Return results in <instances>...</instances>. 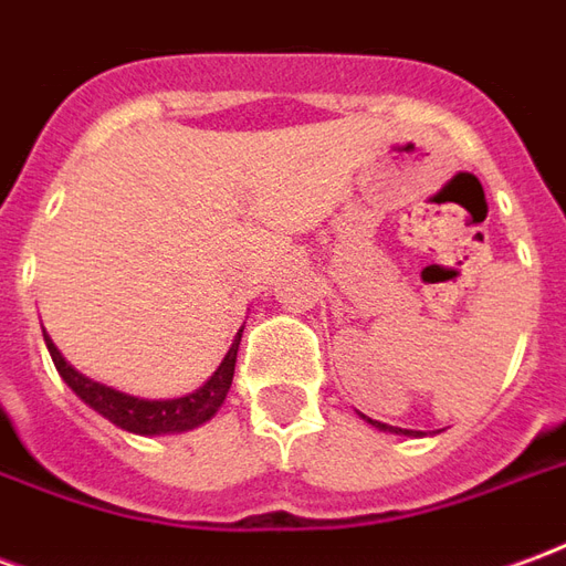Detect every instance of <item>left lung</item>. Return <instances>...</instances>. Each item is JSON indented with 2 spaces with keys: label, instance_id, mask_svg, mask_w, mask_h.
Instances as JSON below:
<instances>
[{
  "label": "left lung",
  "instance_id": "obj_1",
  "mask_svg": "<svg viewBox=\"0 0 566 566\" xmlns=\"http://www.w3.org/2000/svg\"><path fill=\"white\" fill-rule=\"evenodd\" d=\"M369 424H376V427H381V430H394V433H412V430H403V427H388V424H381V421H373V418H367ZM418 433V430H416Z\"/></svg>",
  "mask_w": 566,
  "mask_h": 566
}]
</instances>
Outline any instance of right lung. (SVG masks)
<instances>
[{"mask_svg":"<svg viewBox=\"0 0 566 566\" xmlns=\"http://www.w3.org/2000/svg\"><path fill=\"white\" fill-rule=\"evenodd\" d=\"M239 339L242 333L235 336L233 348L227 352V357L221 360V367L214 369L211 376L199 391L187 394V397H178V400H139V397H129V394H120L115 388H105L99 381L81 376L78 369H72L66 364V357L60 355V348L51 343V336H44V345L51 352V360H54L56 373L63 376L72 391L78 394L84 403L96 409L99 416L108 418L112 424L124 427L129 433H175V430H190V427L209 421L218 406L223 403V397L233 385V369H235V352H239Z\"/></svg>","mask_w":566,"mask_h":566,"instance_id":"add662e5","label":"right lung"}]
</instances>
